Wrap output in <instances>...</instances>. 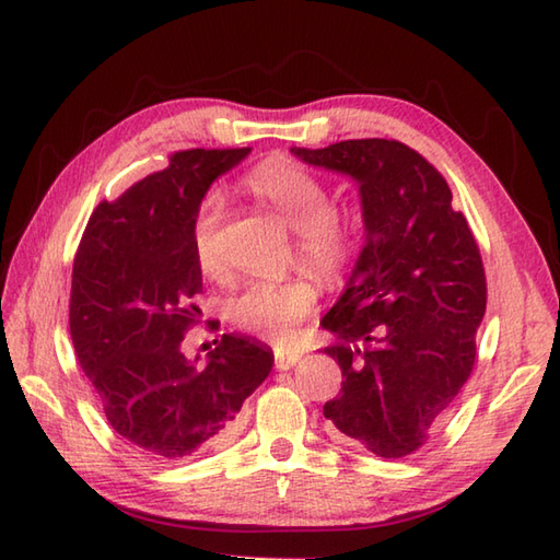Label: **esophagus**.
Instances as JSON below:
<instances>
[{"label":"esophagus","mask_w":560,"mask_h":560,"mask_svg":"<svg viewBox=\"0 0 560 560\" xmlns=\"http://www.w3.org/2000/svg\"><path fill=\"white\" fill-rule=\"evenodd\" d=\"M299 361H301L299 351H281V349L273 351V365H277V371H289V368H293Z\"/></svg>","instance_id":"1"}]
</instances>
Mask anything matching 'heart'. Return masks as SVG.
<instances>
[{
    "instance_id": "heart-1",
    "label": "heart",
    "mask_w": 560,
    "mask_h": 560,
    "mask_svg": "<svg viewBox=\"0 0 560 560\" xmlns=\"http://www.w3.org/2000/svg\"><path fill=\"white\" fill-rule=\"evenodd\" d=\"M245 187L295 231V259L319 281L337 287L359 267L363 213L355 207H337L323 177L287 156H271L247 173ZM223 223V197L219 192L205 195L195 213L192 249L199 271L213 281L225 277ZM317 299V283L305 273L281 281L253 279L225 301V317L247 335L271 343H291L315 311Z\"/></svg>"
}]
</instances>
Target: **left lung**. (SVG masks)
Masks as SVG:
<instances>
[{
  "instance_id": "obj_1",
  "label": "left lung",
  "mask_w": 560,
  "mask_h": 560,
  "mask_svg": "<svg viewBox=\"0 0 560 560\" xmlns=\"http://www.w3.org/2000/svg\"><path fill=\"white\" fill-rule=\"evenodd\" d=\"M305 163L361 185L365 247L323 327L341 368L325 404L331 431L351 447L397 459L425 445L477 361L486 273L443 175L397 139H347L291 149Z\"/></svg>"
}]
</instances>
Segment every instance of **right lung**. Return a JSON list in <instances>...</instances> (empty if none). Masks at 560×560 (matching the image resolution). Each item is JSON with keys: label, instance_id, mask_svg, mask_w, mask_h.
Masks as SVG:
<instances>
[{"label": "right lung", "instance_id": "obj_1", "mask_svg": "<svg viewBox=\"0 0 560 560\" xmlns=\"http://www.w3.org/2000/svg\"><path fill=\"white\" fill-rule=\"evenodd\" d=\"M243 149H187L93 209L71 271L69 331L83 375L129 447L175 462L223 447L243 401L265 383L267 347L223 335L207 365L180 343L199 319L192 225L209 185Z\"/></svg>", "mask_w": 560, "mask_h": 560}]
</instances>
